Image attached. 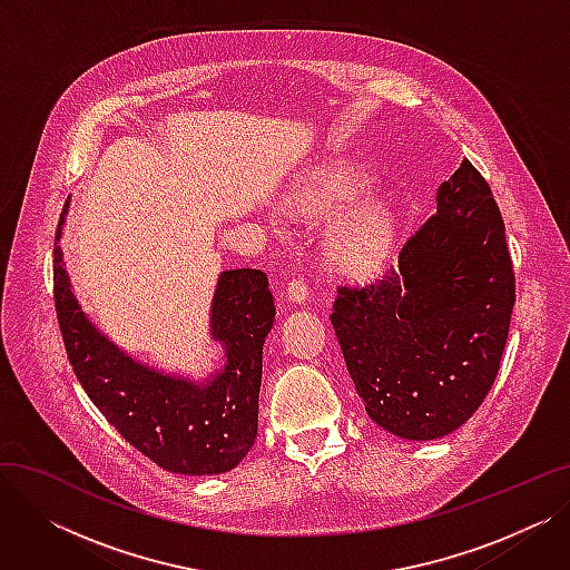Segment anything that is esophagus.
Returning <instances> with one entry per match:
<instances>
[{
  "mask_svg": "<svg viewBox=\"0 0 570 570\" xmlns=\"http://www.w3.org/2000/svg\"><path fill=\"white\" fill-rule=\"evenodd\" d=\"M286 293L293 303H307L309 301V286L303 277H293L286 286Z\"/></svg>",
  "mask_w": 570,
  "mask_h": 570,
  "instance_id": "34e87169",
  "label": "esophagus"
}]
</instances>
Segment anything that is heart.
<instances>
[{
	"instance_id": "b5f03b06",
	"label": "heart",
	"mask_w": 570,
	"mask_h": 570,
	"mask_svg": "<svg viewBox=\"0 0 570 570\" xmlns=\"http://www.w3.org/2000/svg\"><path fill=\"white\" fill-rule=\"evenodd\" d=\"M357 187L342 175L323 179L318 189L301 194L293 205L303 215H325L351 196ZM395 217L379 203L357 205L340 215L325 233V249L331 261L344 273H367L374 269L393 247Z\"/></svg>"
}]
</instances>
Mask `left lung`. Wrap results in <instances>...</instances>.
Here are the masks:
<instances>
[{"mask_svg": "<svg viewBox=\"0 0 570 570\" xmlns=\"http://www.w3.org/2000/svg\"><path fill=\"white\" fill-rule=\"evenodd\" d=\"M515 305L505 226L488 179L464 159L397 269L342 284L331 323L365 411L402 439L451 434L483 404Z\"/></svg>", "mask_w": 570, "mask_h": 570, "instance_id": "left-lung-1", "label": "left lung"}]
</instances>
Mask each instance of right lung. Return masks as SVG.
<instances>
[{"mask_svg": "<svg viewBox=\"0 0 570 570\" xmlns=\"http://www.w3.org/2000/svg\"><path fill=\"white\" fill-rule=\"evenodd\" d=\"M59 215L57 235L62 233ZM52 293L59 333L87 397L138 453L166 471L207 475L237 466L258 432L263 342L273 327L275 297L256 267L226 269L213 303V337L226 365L213 381L191 383L149 370L108 342L80 312L62 252H52Z\"/></svg>", "mask_w": 570, "mask_h": 570, "instance_id": "1", "label": "right lung"}]
</instances>
